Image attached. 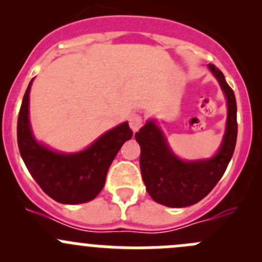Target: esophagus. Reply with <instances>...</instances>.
<instances>
[{
    "label": "esophagus",
    "instance_id": "obj_1",
    "mask_svg": "<svg viewBox=\"0 0 262 262\" xmlns=\"http://www.w3.org/2000/svg\"><path fill=\"white\" fill-rule=\"evenodd\" d=\"M144 123V119L143 116L141 114H138V113H136V114H132L130 118H129V125H130L132 130L133 132H137L138 129L142 128V125H143Z\"/></svg>",
    "mask_w": 262,
    "mask_h": 262
}]
</instances>
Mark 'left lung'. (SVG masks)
<instances>
[{
  "instance_id": "obj_1",
  "label": "left lung",
  "mask_w": 262,
  "mask_h": 262,
  "mask_svg": "<svg viewBox=\"0 0 262 262\" xmlns=\"http://www.w3.org/2000/svg\"><path fill=\"white\" fill-rule=\"evenodd\" d=\"M221 83L228 104L227 130L219 152L207 161L184 162L170 150L160 129L148 121L136 133L141 146L142 178L148 194L166 207L182 208L196 204L207 196L226 172L237 141V104L233 90L226 82L222 71L209 64Z\"/></svg>"
}]
</instances>
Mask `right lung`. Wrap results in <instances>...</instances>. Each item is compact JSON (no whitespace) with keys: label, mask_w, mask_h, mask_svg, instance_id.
Wrapping results in <instances>:
<instances>
[{"label":"right lung","mask_w":262,"mask_h":262,"mask_svg":"<svg viewBox=\"0 0 262 262\" xmlns=\"http://www.w3.org/2000/svg\"><path fill=\"white\" fill-rule=\"evenodd\" d=\"M24 95L17 119V144L29 172L47 195L62 204L95 199L105 185L107 170L124 142L133 136L123 123L100 137L91 147L75 155L53 152L36 143L29 124V92Z\"/></svg>","instance_id":"obj_1"}]
</instances>
